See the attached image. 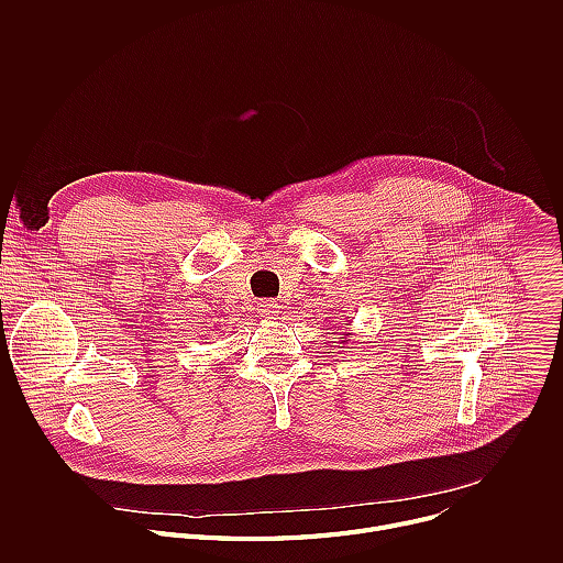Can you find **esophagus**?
<instances>
[{"mask_svg": "<svg viewBox=\"0 0 563 563\" xmlns=\"http://www.w3.org/2000/svg\"><path fill=\"white\" fill-rule=\"evenodd\" d=\"M258 311L265 318H274L278 313V305H276V300H261L258 302Z\"/></svg>", "mask_w": 563, "mask_h": 563, "instance_id": "esophagus-1", "label": "esophagus"}]
</instances>
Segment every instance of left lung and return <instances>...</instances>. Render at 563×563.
Instances as JSON below:
<instances>
[{
    "label": "left lung",
    "instance_id": "8db88e82",
    "mask_svg": "<svg viewBox=\"0 0 563 563\" xmlns=\"http://www.w3.org/2000/svg\"><path fill=\"white\" fill-rule=\"evenodd\" d=\"M341 339H345V341H341V343L345 345V343H347V332H343V334H341Z\"/></svg>",
    "mask_w": 563,
    "mask_h": 563
}]
</instances>
